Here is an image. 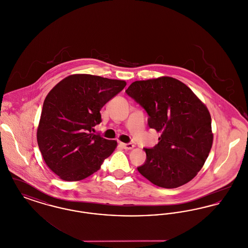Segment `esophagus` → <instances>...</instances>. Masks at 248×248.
<instances>
[{
	"instance_id": "34e87169",
	"label": "esophagus",
	"mask_w": 248,
	"mask_h": 248,
	"mask_svg": "<svg viewBox=\"0 0 248 248\" xmlns=\"http://www.w3.org/2000/svg\"><path fill=\"white\" fill-rule=\"evenodd\" d=\"M122 146L125 150H132L135 147L134 144H132V143H122Z\"/></svg>"
}]
</instances>
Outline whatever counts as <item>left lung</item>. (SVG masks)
<instances>
[{"label":"left lung","instance_id":"obj_1","mask_svg":"<svg viewBox=\"0 0 248 248\" xmlns=\"http://www.w3.org/2000/svg\"><path fill=\"white\" fill-rule=\"evenodd\" d=\"M125 92L145 108L149 126L161 133L155 147L144 149L147 159L139 172L162 188L188 183L212 148L208 108L185 83L168 76L136 81Z\"/></svg>","mask_w":248,"mask_h":248}]
</instances>
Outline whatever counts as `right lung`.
I'll list each match as a JSON object with an SVG mask.
<instances>
[{"label":"right lung","mask_w":248,"mask_h":248,"mask_svg":"<svg viewBox=\"0 0 248 248\" xmlns=\"http://www.w3.org/2000/svg\"><path fill=\"white\" fill-rule=\"evenodd\" d=\"M126 85L91 74H72L48 93L37 128V142L48 167L66 181L82 180L99 170L116 140L94 135L100 109Z\"/></svg>","instance_id":"add662e5"}]
</instances>
